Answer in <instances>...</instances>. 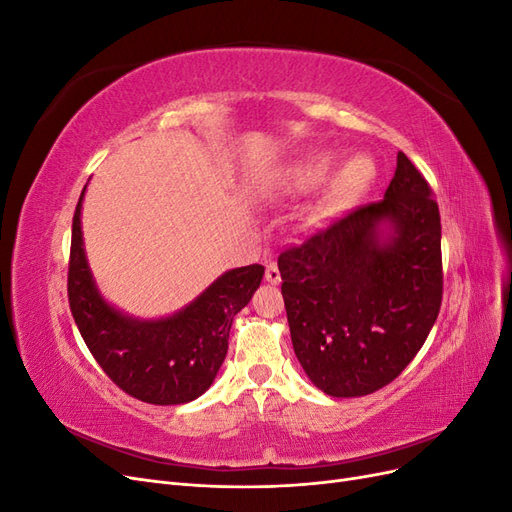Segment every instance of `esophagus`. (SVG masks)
Returning a JSON list of instances; mask_svg holds the SVG:
<instances>
[{
	"instance_id": "obj_1",
	"label": "esophagus",
	"mask_w": 512,
	"mask_h": 512,
	"mask_svg": "<svg viewBox=\"0 0 512 512\" xmlns=\"http://www.w3.org/2000/svg\"><path fill=\"white\" fill-rule=\"evenodd\" d=\"M265 280L269 282V284H280L282 282V273H280V269H277V265H267V271H265Z\"/></svg>"
}]
</instances>
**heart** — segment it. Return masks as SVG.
<instances>
[{
	"mask_svg": "<svg viewBox=\"0 0 512 512\" xmlns=\"http://www.w3.org/2000/svg\"><path fill=\"white\" fill-rule=\"evenodd\" d=\"M337 164L335 151H314L309 156L284 166L273 177V190L284 198H301L316 192L329 181L333 168ZM376 166L374 160L365 153L350 156L333 175L327 190V205L333 209H342L350 205L359 196L369 181L374 179Z\"/></svg>",
	"mask_w": 512,
	"mask_h": 512,
	"instance_id": "1",
	"label": "heart"
}]
</instances>
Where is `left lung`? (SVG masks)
<instances>
[{
  "mask_svg": "<svg viewBox=\"0 0 512 512\" xmlns=\"http://www.w3.org/2000/svg\"><path fill=\"white\" fill-rule=\"evenodd\" d=\"M442 226L425 177L397 153L380 203L277 258L294 354L331 397H363L408 367L442 303Z\"/></svg>",
  "mask_w": 512,
  "mask_h": 512,
  "instance_id": "obj_1",
  "label": "left lung"
}]
</instances>
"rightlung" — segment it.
<instances>
[{"mask_svg": "<svg viewBox=\"0 0 512 512\" xmlns=\"http://www.w3.org/2000/svg\"><path fill=\"white\" fill-rule=\"evenodd\" d=\"M81 192L72 220L68 299L89 352L119 389L156 406L194 401L213 384L226 359L232 320L250 303L265 267L222 273L194 301L164 318H136L108 303L89 269Z\"/></svg>", "mask_w": 512, "mask_h": 512, "instance_id": "add662e5", "label": "right lung"}]
</instances>
